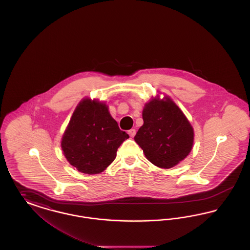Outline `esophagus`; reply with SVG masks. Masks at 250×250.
I'll use <instances>...</instances> for the list:
<instances>
[{
    "mask_svg": "<svg viewBox=\"0 0 250 250\" xmlns=\"http://www.w3.org/2000/svg\"><path fill=\"white\" fill-rule=\"evenodd\" d=\"M128 134H129L130 137L133 138V137L136 135V130H135V129H130V130H128Z\"/></svg>",
    "mask_w": 250,
    "mask_h": 250,
    "instance_id": "34e87169",
    "label": "esophagus"
}]
</instances>
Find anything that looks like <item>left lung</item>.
<instances>
[{
  "instance_id": "left-lung-1",
  "label": "left lung",
  "mask_w": 250,
  "mask_h": 250,
  "mask_svg": "<svg viewBox=\"0 0 250 250\" xmlns=\"http://www.w3.org/2000/svg\"><path fill=\"white\" fill-rule=\"evenodd\" d=\"M143 119V126L134 140L151 163L169 168L189 155L194 141L193 127L169 97H155L146 103Z\"/></svg>"
}]
</instances>
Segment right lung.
<instances>
[{"label": "right lung", "instance_id": "1", "mask_svg": "<svg viewBox=\"0 0 250 250\" xmlns=\"http://www.w3.org/2000/svg\"><path fill=\"white\" fill-rule=\"evenodd\" d=\"M128 138L105 103L84 98L73 112L61 146L70 165L83 173L97 174L112 163Z\"/></svg>", "mask_w": 250, "mask_h": 250}]
</instances>
